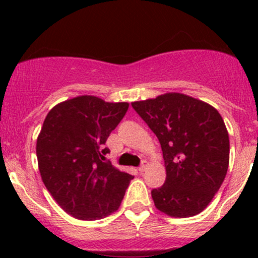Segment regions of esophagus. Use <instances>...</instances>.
Segmentation results:
<instances>
[{
	"mask_svg": "<svg viewBox=\"0 0 258 258\" xmlns=\"http://www.w3.org/2000/svg\"><path fill=\"white\" fill-rule=\"evenodd\" d=\"M147 167H148L147 162H146V161H144V162H142L141 165H140V167H139V171H140V172H145V171L147 170Z\"/></svg>",
	"mask_w": 258,
	"mask_h": 258,
	"instance_id": "obj_1",
	"label": "esophagus"
}]
</instances>
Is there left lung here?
Masks as SVG:
<instances>
[{"mask_svg": "<svg viewBox=\"0 0 258 258\" xmlns=\"http://www.w3.org/2000/svg\"><path fill=\"white\" fill-rule=\"evenodd\" d=\"M132 107L162 148L166 181L151 191L155 206L172 217L199 215L227 173L230 140L221 114L182 93L139 101Z\"/></svg>", "mask_w": 258, "mask_h": 258, "instance_id": "left-lung-1", "label": "left lung"}]
</instances>
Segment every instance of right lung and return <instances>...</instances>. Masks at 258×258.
Returning <instances> with one entry per match:
<instances>
[{"instance_id":"add662e5","label":"right lung","mask_w":258,"mask_h":258,"mask_svg":"<svg viewBox=\"0 0 258 258\" xmlns=\"http://www.w3.org/2000/svg\"><path fill=\"white\" fill-rule=\"evenodd\" d=\"M127 110V102L80 96L46 116L36 146L41 177L54 201L79 220L114 212L134 178L105 157L110 153L106 141Z\"/></svg>"}]
</instances>
